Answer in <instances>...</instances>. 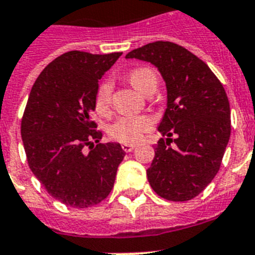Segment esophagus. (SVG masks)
Here are the masks:
<instances>
[{
	"instance_id": "1",
	"label": "esophagus",
	"mask_w": 255,
	"mask_h": 255,
	"mask_svg": "<svg viewBox=\"0 0 255 255\" xmlns=\"http://www.w3.org/2000/svg\"><path fill=\"white\" fill-rule=\"evenodd\" d=\"M122 149H123L126 153H129V151H132L134 149V144H123L122 145Z\"/></svg>"
}]
</instances>
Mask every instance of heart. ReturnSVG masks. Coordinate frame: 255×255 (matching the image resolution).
<instances>
[{
    "mask_svg": "<svg viewBox=\"0 0 255 255\" xmlns=\"http://www.w3.org/2000/svg\"><path fill=\"white\" fill-rule=\"evenodd\" d=\"M128 80L138 92L146 95L157 87V75L149 67H137L128 74ZM111 109V84L104 81L98 85L95 95V110L100 115H108ZM153 128V121L147 115H129L118 118L109 127V134L123 144L137 142L144 133Z\"/></svg>",
    "mask_w": 255,
    "mask_h": 255,
    "instance_id": "obj_1",
    "label": "heart"
}]
</instances>
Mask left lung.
<instances>
[{
  "instance_id": "obj_1",
  "label": "left lung",
  "mask_w": 255,
  "mask_h": 255,
  "mask_svg": "<svg viewBox=\"0 0 255 255\" xmlns=\"http://www.w3.org/2000/svg\"><path fill=\"white\" fill-rule=\"evenodd\" d=\"M126 58L150 62L167 88V109L158 127L167 138L158 141L146 170L150 187L164 200H192L218 174L230 140V101L223 85L204 61L175 42H150Z\"/></svg>"
}]
</instances>
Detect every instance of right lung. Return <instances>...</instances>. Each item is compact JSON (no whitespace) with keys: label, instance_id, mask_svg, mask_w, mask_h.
<instances>
[{"label":"right lung","instance_id":"add662e5","mask_svg":"<svg viewBox=\"0 0 255 255\" xmlns=\"http://www.w3.org/2000/svg\"><path fill=\"white\" fill-rule=\"evenodd\" d=\"M121 55L67 51L42 70L29 93L20 127L28 166L67 206L104 201L126 155L121 144L100 142L102 132L91 119L98 80Z\"/></svg>","mask_w":255,"mask_h":255}]
</instances>
